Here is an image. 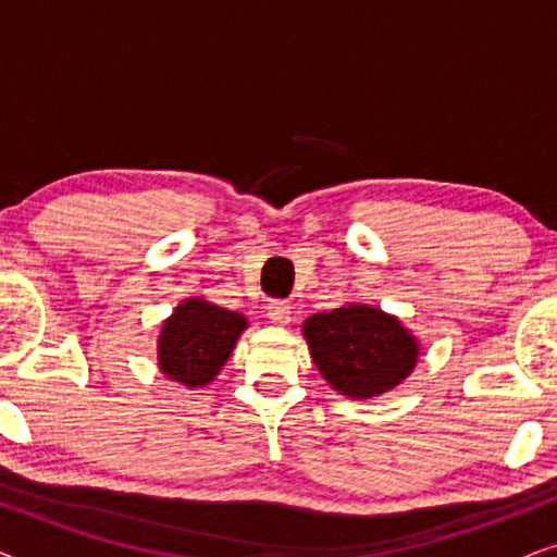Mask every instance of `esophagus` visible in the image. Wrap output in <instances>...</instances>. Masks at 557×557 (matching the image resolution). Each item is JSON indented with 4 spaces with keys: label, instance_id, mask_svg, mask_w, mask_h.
Wrapping results in <instances>:
<instances>
[{
    "label": "esophagus",
    "instance_id": "obj_1",
    "mask_svg": "<svg viewBox=\"0 0 557 557\" xmlns=\"http://www.w3.org/2000/svg\"><path fill=\"white\" fill-rule=\"evenodd\" d=\"M265 311H269V319L273 324L286 326L288 322H292V307H288L286 301H271L269 307H265Z\"/></svg>",
    "mask_w": 557,
    "mask_h": 557
}]
</instances>
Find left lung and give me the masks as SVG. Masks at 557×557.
I'll use <instances>...</instances> for the list:
<instances>
[{"mask_svg":"<svg viewBox=\"0 0 557 557\" xmlns=\"http://www.w3.org/2000/svg\"><path fill=\"white\" fill-rule=\"evenodd\" d=\"M311 360L347 398H377L400 385L418 362V342L400 319L368 304H347L304 322Z\"/></svg>","mask_w":557,"mask_h":557,"instance_id":"8db88e82","label":"left lung"}]
</instances>
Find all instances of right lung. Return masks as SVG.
<instances>
[{
    "label": "right lung",
    "instance_id": "1",
    "mask_svg": "<svg viewBox=\"0 0 557 557\" xmlns=\"http://www.w3.org/2000/svg\"><path fill=\"white\" fill-rule=\"evenodd\" d=\"M246 317L205 299H185L162 324L159 370L174 383L202 387L215 380L246 330Z\"/></svg>",
    "mask_w": 557,
    "mask_h": 557
}]
</instances>
